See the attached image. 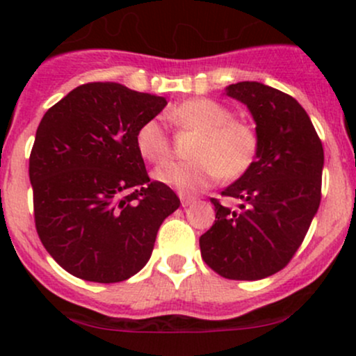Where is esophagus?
Here are the masks:
<instances>
[{
    "label": "esophagus",
    "mask_w": 356,
    "mask_h": 356,
    "mask_svg": "<svg viewBox=\"0 0 356 356\" xmlns=\"http://www.w3.org/2000/svg\"><path fill=\"white\" fill-rule=\"evenodd\" d=\"M179 197H181V202H182V207H187V206H191L192 202L195 201V197L194 195H189V194H179Z\"/></svg>",
    "instance_id": "obj_1"
}]
</instances>
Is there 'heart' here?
I'll return each mask as SVG.
<instances>
[{
  "instance_id": "b5f03b06",
  "label": "heart",
  "mask_w": 356,
  "mask_h": 356,
  "mask_svg": "<svg viewBox=\"0 0 356 356\" xmlns=\"http://www.w3.org/2000/svg\"><path fill=\"white\" fill-rule=\"evenodd\" d=\"M177 129L197 130L192 161L167 162L154 170V179L181 192H197L222 175L236 179L254 164L259 137L254 127L232 118L229 108L212 99H189L167 110ZM136 147L147 162L159 164L169 157L172 142L159 118H149L137 129Z\"/></svg>"
}]
</instances>
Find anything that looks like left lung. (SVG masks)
Here are the masks:
<instances>
[{
    "instance_id": "8db88e82",
    "label": "left lung",
    "mask_w": 356,
    "mask_h": 356,
    "mask_svg": "<svg viewBox=\"0 0 356 356\" xmlns=\"http://www.w3.org/2000/svg\"><path fill=\"white\" fill-rule=\"evenodd\" d=\"M226 95L251 112L259 149L251 169L222 191L238 207L211 199L216 220L199 246L218 275L256 281L281 271L303 243L320 207L325 155L308 113L291 95L259 81L232 83Z\"/></svg>"
}]
</instances>
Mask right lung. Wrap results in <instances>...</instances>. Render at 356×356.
<instances>
[{
    "instance_id": "add662e5",
    "label": "right lung",
    "mask_w": 356,
    "mask_h": 356,
    "mask_svg": "<svg viewBox=\"0 0 356 356\" xmlns=\"http://www.w3.org/2000/svg\"><path fill=\"white\" fill-rule=\"evenodd\" d=\"M164 97L113 81L85 83L44 113L30 155L35 224L65 271L118 283L145 266L167 216L181 206L150 182L137 129L162 112Z\"/></svg>"
}]
</instances>
